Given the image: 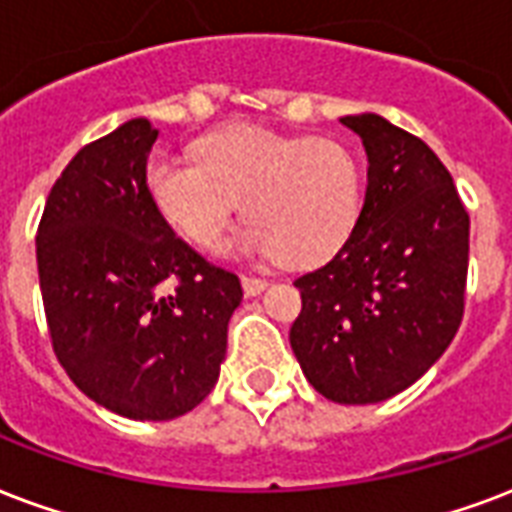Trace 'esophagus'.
<instances>
[{"instance_id":"esophagus-1","label":"esophagus","mask_w":512,"mask_h":512,"mask_svg":"<svg viewBox=\"0 0 512 512\" xmlns=\"http://www.w3.org/2000/svg\"><path fill=\"white\" fill-rule=\"evenodd\" d=\"M241 287H244V295H247V298H255V295H260L268 284H265V279H257V276H244V279H241Z\"/></svg>"}]
</instances>
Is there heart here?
Returning <instances> with one entry per match:
<instances>
[{"label":"heart","mask_w":512,"mask_h":512,"mask_svg":"<svg viewBox=\"0 0 512 512\" xmlns=\"http://www.w3.org/2000/svg\"><path fill=\"white\" fill-rule=\"evenodd\" d=\"M195 158L155 155L144 171L152 206L195 247H220L241 204L252 228L239 247L292 268L333 257L357 225L360 161L335 139L233 126L201 139Z\"/></svg>","instance_id":"heart-1"}]
</instances>
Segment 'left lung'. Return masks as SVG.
Here are the masks:
<instances>
[{"label":"left lung","instance_id":"left-lung-1","mask_svg":"<svg viewBox=\"0 0 512 512\" xmlns=\"http://www.w3.org/2000/svg\"><path fill=\"white\" fill-rule=\"evenodd\" d=\"M341 123L368 155L365 204L333 260L295 279L303 308L290 343L319 395L368 405L419 381L454 341L470 217L419 136L373 112Z\"/></svg>","mask_w":512,"mask_h":512}]
</instances>
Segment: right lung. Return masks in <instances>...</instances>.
Instances as JSON below:
<instances>
[{
	"label": "right lung",
	"instance_id": "add662e5",
	"mask_svg": "<svg viewBox=\"0 0 512 512\" xmlns=\"http://www.w3.org/2000/svg\"><path fill=\"white\" fill-rule=\"evenodd\" d=\"M155 139L150 120L134 117L85 144L37 230L61 368L93 403L136 421L177 419L212 392L244 298L239 276L206 263L152 206L144 171Z\"/></svg>",
	"mask_w": 512,
	"mask_h": 512
}]
</instances>
